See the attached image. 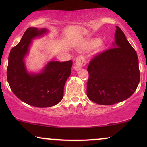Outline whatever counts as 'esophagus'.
<instances>
[{
    "mask_svg": "<svg viewBox=\"0 0 147 147\" xmlns=\"http://www.w3.org/2000/svg\"><path fill=\"white\" fill-rule=\"evenodd\" d=\"M86 61L85 57H83V56H79L76 60V65L74 66V69L76 71H78L81 69L82 66H84L86 65Z\"/></svg>",
    "mask_w": 147,
    "mask_h": 147,
    "instance_id": "obj_1",
    "label": "esophagus"
}]
</instances>
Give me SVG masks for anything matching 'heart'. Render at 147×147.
<instances>
[{
    "label": "heart",
    "mask_w": 147,
    "mask_h": 147,
    "mask_svg": "<svg viewBox=\"0 0 147 147\" xmlns=\"http://www.w3.org/2000/svg\"><path fill=\"white\" fill-rule=\"evenodd\" d=\"M98 46L100 48H103L104 47V43L101 42V40L99 38L88 40L84 44V47L88 49H94Z\"/></svg>",
    "instance_id": "heart-1"
}]
</instances>
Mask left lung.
<instances>
[{
	"label": "left lung",
	"instance_id": "left-lung-1",
	"mask_svg": "<svg viewBox=\"0 0 147 147\" xmlns=\"http://www.w3.org/2000/svg\"><path fill=\"white\" fill-rule=\"evenodd\" d=\"M116 27L112 48L94 57L88 67L87 96L100 105L128 99L140 82L137 54L122 30Z\"/></svg>",
	"mask_w": 147,
	"mask_h": 147
}]
</instances>
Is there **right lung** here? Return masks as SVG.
Here are the masks:
<instances>
[{"mask_svg": "<svg viewBox=\"0 0 147 147\" xmlns=\"http://www.w3.org/2000/svg\"><path fill=\"white\" fill-rule=\"evenodd\" d=\"M47 29L29 27L9 56L7 80L15 95L25 103L39 108L55 106L63 97V88L71 75V60L50 61L39 73L27 71L25 57L33 39L47 34Z\"/></svg>", "mask_w": 147, "mask_h": 147, "instance_id": "obj_1", "label": "right lung"}]
</instances>
